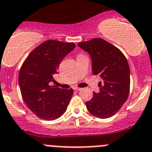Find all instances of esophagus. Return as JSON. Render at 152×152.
<instances>
[{
	"mask_svg": "<svg viewBox=\"0 0 152 152\" xmlns=\"http://www.w3.org/2000/svg\"><path fill=\"white\" fill-rule=\"evenodd\" d=\"M74 90H76V91H81V90H82V88H81L75 87V88H74Z\"/></svg>",
	"mask_w": 152,
	"mask_h": 152,
	"instance_id": "esophagus-1",
	"label": "esophagus"
}]
</instances>
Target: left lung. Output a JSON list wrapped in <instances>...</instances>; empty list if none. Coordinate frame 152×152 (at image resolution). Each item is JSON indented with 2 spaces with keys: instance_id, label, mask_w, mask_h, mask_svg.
<instances>
[{
  "instance_id": "left-lung-1",
  "label": "left lung",
  "mask_w": 152,
  "mask_h": 152,
  "mask_svg": "<svg viewBox=\"0 0 152 152\" xmlns=\"http://www.w3.org/2000/svg\"><path fill=\"white\" fill-rule=\"evenodd\" d=\"M91 58L92 73L99 75L100 92L86 102L89 113L99 118L114 115L127 100L130 91V67L124 54L100 38L78 43Z\"/></svg>"
}]
</instances>
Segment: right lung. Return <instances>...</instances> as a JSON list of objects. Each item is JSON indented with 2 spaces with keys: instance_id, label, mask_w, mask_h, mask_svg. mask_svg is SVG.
<instances>
[{
  "instance_id": "right-lung-1",
  "label": "right lung",
  "mask_w": 152,
  "mask_h": 152,
  "mask_svg": "<svg viewBox=\"0 0 152 152\" xmlns=\"http://www.w3.org/2000/svg\"><path fill=\"white\" fill-rule=\"evenodd\" d=\"M76 45L49 39L28 55L18 75L22 98L36 115L47 121L60 118L66 112L73 90L50 86L64 57Z\"/></svg>"
}]
</instances>
